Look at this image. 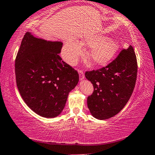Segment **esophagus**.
Segmentation results:
<instances>
[{"label": "esophagus", "mask_w": 155, "mask_h": 155, "mask_svg": "<svg viewBox=\"0 0 155 155\" xmlns=\"http://www.w3.org/2000/svg\"><path fill=\"white\" fill-rule=\"evenodd\" d=\"M78 74H79V78L80 80H83L85 78L84 73L82 70H78Z\"/></svg>", "instance_id": "obj_1"}]
</instances>
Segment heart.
Here are the masks:
<instances>
[{"instance_id": "b5f03b06", "label": "heart", "mask_w": 155, "mask_h": 155, "mask_svg": "<svg viewBox=\"0 0 155 155\" xmlns=\"http://www.w3.org/2000/svg\"><path fill=\"white\" fill-rule=\"evenodd\" d=\"M83 46L91 48L88 58L95 66H104L114 58L119 48L118 41L107 36L95 35L87 37L80 43L68 41L62 48L63 58L69 64L77 62L83 53Z\"/></svg>"}]
</instances>
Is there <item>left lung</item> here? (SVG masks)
I'll return each mask as SVG.
<instances>
[{"instance_id": "1", "label": "left lung", "mask_w": 155, "mask_h": 155, "mask_svg": "<svg viewBox=\"0 0 155 155\" xmlns=\"http://www.w3.org/2000/svg\"><path fill=\"white\" fill-rule=\"evenodd\" d=\"M138 64L131 45L120 52L107 66L86 71L85 77L93 85L87 104L93 117L100 120L115 116L124 107L136 85Z\"/></svg>"}]
</instances>
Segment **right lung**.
Instances as JSON below:
<instances>
[{"label": "right lung", "instance_id": "add662e5", "mask_svg": "<svg viewBox=\"0 0 155 155\" xmlns=\"http://www.w3.org/2000/svg\"><path fill=\"white\" fill-rule=\"evenodd\" d=\"M60 41H48L27 32L15 59L19 92L27 106L45 118L62 112L69 92L79 77L74 69L59 55Z\"/></svg>", "mask_w": 155, "mask_h": 155}]
</instances>
